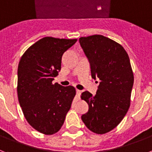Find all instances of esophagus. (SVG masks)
<instances>
[{
    "instance_id": "1",
    "label": "esophagus",
    "mask_w": 152,
    "mask_h": 152,
    "mask_svg": "<svg viewBox=\"0 0 152 152\" xmlns=\"http://www.w3.org/2000/svg\"><path fill=\"white\" fill-rule=\"evenodd\" d=\"M80 94H81V90H76V96H77V98H78V99L80 98Z\"/></svg>"
}]
</instances>
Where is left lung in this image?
Here are the masks:
<instances>
[{"label":"left lung","mask_w":152,"mask_h":152,"mask_svg":"<svg viewBox=\"0 0 152 152\" xmlns=\"http://www.w3.org/2000/svg\"><path fill=\"white\" fill-rule=\"evenodd\" d=\"M79 41L92 78L100 80L95 96L88 91L81 94L89 105L81 118L88 129L103 134L115 128L130 107L134 84L130 58L121 45L103 35L81 37Z\"/></svg>","instance_id":"1"}]
</instances>
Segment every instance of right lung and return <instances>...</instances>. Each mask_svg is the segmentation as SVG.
Wrapping results in <instances>:
<instances>
[{"instance_id":"obj_1","label":"right lung","mask_w":152,"mask_h":152,"mask_svg":"<svg viewBox=\"0 0 152 152\" xmlns=\"http://www.w3.org/2000/svg\"><path fill=\"white\" fill-rule=\"evenodd\" d=\"M76 41L45 37L29 47L19 62V104L27 121L40 133L59 131L71 107L76 89L52 81L61 70L62 55Z\"/></svg>"}]
</instances>
